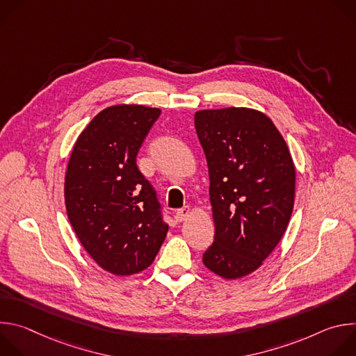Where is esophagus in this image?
Masks as SVG:
<instances>
[{"mask_svg":"<svg viewBox=\"0 0 356 356\" xmlns=\"http://www.w3.org/2000/svg\"><path fill=\"white\" fill-rule=\"evenodd\" d=\"M188 216H190V209H188V207L179 209V210L176 211V214H175V217H176L177 222H183Z\"/></svg>","mask_w":356,"mask_h":356,"instance_id":"obj_1","label":"esophagus"}]
</instances>
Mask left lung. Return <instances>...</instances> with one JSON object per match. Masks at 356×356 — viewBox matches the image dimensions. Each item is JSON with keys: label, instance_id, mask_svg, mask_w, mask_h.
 Segmentation results:
<instances>
[{"label": "left lung", "instance_id": "1", "mask_svg": "<svg viewBox=\"0 0 356 356\" xmlns=\"http://www.w3.org/2000/svg\"><path fill=\"white\" fill-rule=\"evenodd\" d=\"M194 125L207 159L216 225L202 264L238 279L262 265L287 228L294 165L275 124L257 110H202Z\"/></svg>", "mask_w": 356, "mask_h": 356}]
</instances>
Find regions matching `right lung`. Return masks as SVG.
<instances>
[{
    "mask_svg": "<svg viewBox=\"0 0 356 356\" xmlns=\"http://www.w3.org/2000/svg\"><path fill=\"white\" fill-rule=\"evenodd\" d=\"M159 108L114 106L97 114L74 143L65 179L69 221L88 255L128 276L155 261L169 225L136 155Z\"/></svg>",
    "mask_w": 356,
    "mask_h": 356,
    "instance_id": "right-lung-1",
    "label": "right lung"
}]
</instances>
